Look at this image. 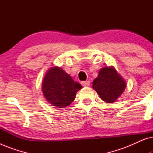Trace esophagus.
<instances>
[{"mask_svg":"<svg viewBox=\"0 0 153 153\" xmlns=\"http://www.w3.org/2000/svg\"><path fill=\"white\" fill-rule=\"evenodd\" d=\"M81 85H82L83 86H89V85H90V81H82V82H81Z\"/></svg>","mask_w":153,"mask_h":153,"instance_id":"obj_1","label":"esophagus"}]
</instances>
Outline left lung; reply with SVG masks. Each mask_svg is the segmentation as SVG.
<instances>
[{"label": "left lung", "mask_w": 153, "mask_h": 153, "mask_svg": "<svg viewBox=\"0 0 153 153\" xmlns=\"http://www.w3.org/2000/svg\"><path fill=\"white\" fill-rule=\"evenodd\" d=\"M126 83L114 67H105L100 70L93 82V88L103 101L113 103L124 92Z\"/></svg>", "instance_id": "left-lung-1"}]
</instances>
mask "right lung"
<instances>
[{"mask_svg":"<svg viewBox=\"0 0 153 153\" xmlns=\"http://www.w3.org/2000/svg\"><path fill=\"white\" fill-rule=\"evenodd\" d=\"M82 88L81 84L59 67L49 69L44 77L42 90L47 101L58 108L70 105L76 97V92Z\"/></svg>","mask_w":153,"mask_h":153,"instance_id":"obj_1","label":"right lung"}]
</instances>
